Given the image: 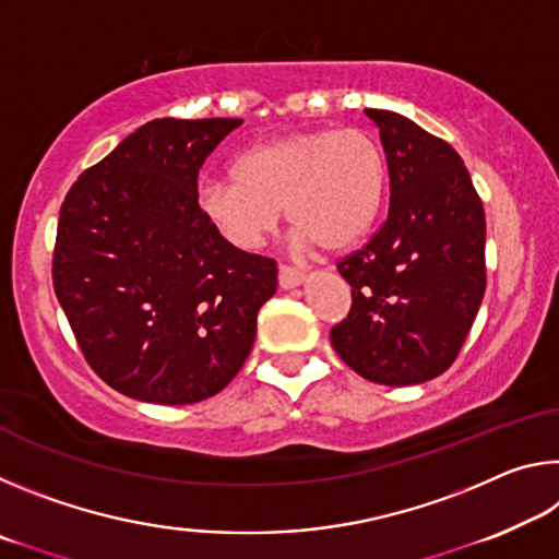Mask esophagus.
I'll return each instance as SVG.
<instances>
[{
    "label": "esophagus",
    "instance_id": "obj_1",
    "mask_svg": "<svg viewBox=\"0 0 559 559\" xmlns=\"http://www.w3.org/2000/svg\"><path fill=\"white\" fill-rule=\"evenodd\" d=\"M302 281H306V273H302V271L290 269V266H278V286L283 290L296 288V286H300Z\"/></svg>",
    "mask_w": 559,
    "mask_h": 559
}]
</instances>
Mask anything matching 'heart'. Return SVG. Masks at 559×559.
I'll list each match as a JSON object with an SVG mask.
<instances>
[{
  "label": "heart",
  "instance_id": "obj_1",
  "mask_svg": "<svg viewBox=\"0 0 559 559\" xmlns=\"http://www.w3.org/2000/svg\"><path fill=\"white\" fill-rule=\"evenodd\" d=\"M386 192V159L367 130H310L259 143L234 159L229 179H206L197 204L236 249L276 229L281 210L298 246L347 249L372 229Z\"/></svg>",
  "mask_w": 559,
  "mask_h": 559
}]
</instances>
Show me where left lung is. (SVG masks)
<instances>
[{
	"mask_svg": "<svg viewBox=\"0 0 559 559\" xmlns=\"http://www.w3.org/2000/svg\"><path fill=\"white\" fill-rule=\"evenodd\" d=\"M390 169V212L337 263L353 286L330 343L365 380L406 386L447 372L486 290V214L456 150L414 120L367 108Z\"/></svg>",
	"mask_w": 559,
	"mask_h": 559,
	"instance_id": "1",
	"label": "left lung"
}]
</instances>
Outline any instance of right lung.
<instances>
[{"label":"right lung","mask_w":559,"mask_h":559,"mask_svg":"<svg viewBox=\"0 0 559 559\" xmlns=\"http://www.w3.org/2000/svg\"><path fill=\"white\" fill-rule=\"evenodd\" d=\"M236 118H159L66 194L53 290L86 362L150 404L210 400L241 370L276 261L236 249L197 204V177Z\"/></svg>","instance_id":"1"}]
</instances>
